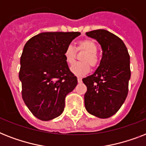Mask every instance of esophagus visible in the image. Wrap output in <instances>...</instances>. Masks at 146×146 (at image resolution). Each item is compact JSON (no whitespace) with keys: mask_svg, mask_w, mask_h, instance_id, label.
<instances>
[{"mask_svg":"<svg viewBox=\"0 0 146 146\" xmlns=\"http://www.w3.org/2000/svg\"><path fill=\"white\" fill-rule=\"evenodd\" d=\"M77 80H78V82H79V83L82 82V78L80 77V76H78L77 77Z\"/></svg>","mask_w":146,"mask_h":146,"instance_id":"1","label":"esophagus"}]
</instances>
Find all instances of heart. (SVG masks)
I'll list each match as a JSON object with an SVG mask.
<instances>
[{
    "mask_svg": "<svg viewBox=\"0 0 146 146\" xmlns=\"http://www.w3.org/2000/svg\"><path fill=\"white\" fill-rule=\"evenodd\" d=\"M76 50L78 52L84 51L85 54L80 57L81 63L73 64L70 67V71L75 75L84 76L89 72L90 66L92 68H96L99 64V57L97 54L98 46L95 41L92 39H85L77 42ZM76 50L72 45L69 44L64 50V56L65 60L68 64L71 65L75 62Z\"/></svg>",
    "mask_w": 146,
    "mask_h": 146,
    "instance_id": "1",
    "label": "heart"
}]
</instances>
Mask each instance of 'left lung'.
<instances>
[{
  "label": "left lung",
  "instance_id": "left-lung-1",
  "mask_svg": "<svg viewBox=\"0 0 146 146\" xmlns=\"http://www.w3.org/2000/svg\"><path fill=\"white\" fill-rule=\"evenodd\" d=\"M86 35L99 42L103 52L96 72L82 79L87 87L85 107L92 115L108 118L117 112L127 98L131 75L129 54L122 40L108 31L97 29Z\"/></svg>",
  "mask_w": 146,
  "mask_h": 146
}]
</instances>
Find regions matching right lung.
<instances>
[{
  "mask_svg": "<svg viewBox=\"0 0 146 146\" xmlns=\"http://www.w3.org/2000/svg\"><path fill=\"white\" fill-rule=\"evenodd\" d=\"M79 32L42 33L26 42L20 57L19 78L22 97L29 111L41 120L63 113L66 95L77 85L64 52Z\"/></svg>",
  "mask_w": 146,
  "mask_h": 146,
  "instance_id": "1",
  "label": "right lung"
}]
</instances>
